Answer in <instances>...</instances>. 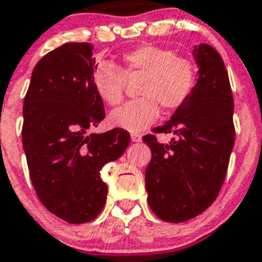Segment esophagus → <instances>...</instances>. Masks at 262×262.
<instances>
[{
  "instance_id": "1",
  "label": "esophagus",
  "mask_w": 262,
  "mask_h": 262,
  "mask_svg": "<svg viewBox=\"0 0 262 262\" xmlns=\"http://www.w3.org/2000/svg\"><path fill=\"white\" fill-rule=\"evenodd\" d=\"M131 140L133 142H140L142 140V135L140 134H131Z\"/></svg>"
}]
</instances>
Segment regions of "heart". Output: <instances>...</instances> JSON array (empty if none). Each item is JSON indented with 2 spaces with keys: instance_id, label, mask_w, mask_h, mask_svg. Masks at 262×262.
Here are the masks:
<instances>
[{
  "instance_id": "1",
  "label": "heart",
  "mask_w": 262,
  "mask_h": 262,
  "mask_svg": "<svg viewBox=\"0 0 262 262\" xmlns=\"http://www.w3.org/2000/svg\"><path fill=\"white\" fill-rule=\"evenodd\" d=\"M142 76L136 100L129 101L110 115L112 126L138 134L159 116V105L167 112L182 107L193 95L196 68L189 58L177 56L172 49L146 44L126 52L122 66L101 62L95 68L92 83L97 96L108 105L120 104L126 77Z\"/></svg>"
}]
</instances>
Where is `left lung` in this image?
<instances>
[{"label": "left lung", "mask_w": 262, "mask_h": 262, "mask_svg": "<svg viewBox=\"0 0 262 262\" xmlns=\"http://www.w3.org/2000/svg\"><path fill=\"white\" fill-rule=\"evenodd\" d=\"M200 77L193 95L163 126L143 136L150 147L146 168L147 201L166 222L189 221L218 196L234 146L232 88L221 56L207 44L194 49ZM155 133H174L168 145Z\"/></svg>", "instance_id": "left-lung-1"}]
</instances>
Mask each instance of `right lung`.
Returning a JSON list of instances; mask_svg holds the SVG:
<instances>
[{
  "instance_id": "right-lung-1",
  "label": "right lung",
  "mask_w": 262,
  "mask_h": 262,
  "mask_svg": "<svg viewBox=\"0 0 262 262\" xmlns=\"http://www.w3.org/2000/svg\"><path fill=\"white\" fill-rule=\"evenodd\" d=\"M94 45L67 42L36 64L24 99L23 146L32 185L47 210L69 224L99 215L107 200L100 170L129 143L128 131L87 134L104 119L92 83Z\"/></svg>"
}]
</instances>
